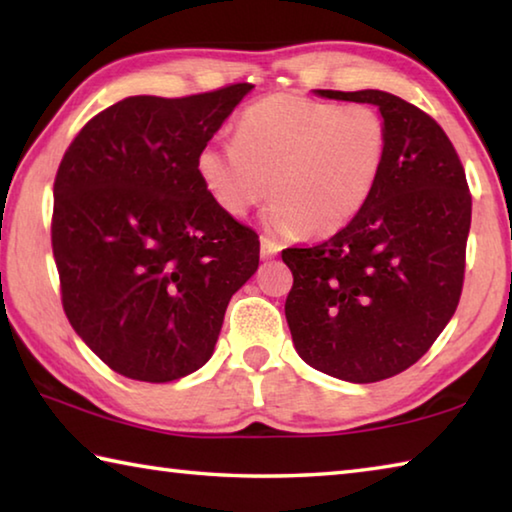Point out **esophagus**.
Segmentation results:
<instances>
[{"label":"esophagus","mask_w":512,"mask_h":512,"mask_svg":"<svg viewBox=\"0 0 512 512\" xmlns=\"http://www.w3.org/2000/svg\"><path fill=\"white\" fill-rule=\"evenodd\" d=\"M259 246H262V257H264V259L277 255V250H280V246H277L271 237H262V239H259Z\"/></svg>","instance_id":"esophagus-1"}]
</instances>
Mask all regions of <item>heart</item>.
<instances>
[{"label":"heart","instance_id":"heart-1","mask_svg":"<svg viewBox=\"0 0 512 512\" xmlns=\"http://www.w3.org/2000/svg\"><path fill=\"white\" fill-rule=\"evenodd\" d=\"M391 133L368 103L277 92L241 112L235 142H207L196 173L212 201L246 216L275 198L266 225L282 237H329L357 219L384 176Z\"/></svg>","mask_w":512,"mask_h":512}]
</instances>
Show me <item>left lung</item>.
I'll return each mask as SVG.
<instances>
[{
    "instance_id": "left-lung-1",
    "label": "left lung",
    "mask_w": 512,
    "mask_h": 512,
    "mask_svg": "<svg viewBox=\"0 0 512 512\" xmlns=\"http://www.w3.org/2000/svg\"><path fill=\"white\" fill-rule=\"evenodd\" d=\"M372 103L391 149L372 201L348 228L284 248L293 287L284 305L311 368L354 384L400 375L427 352L461 300L472 194L438 121L381 90H316Z\"/></svg>"
}]
</instances>
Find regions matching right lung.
I'll return each mask as SVG.
<instances>
[{
    "label": "right lung",
    "instance_id": "obj_1",
    "mask_svg": "<svg viewBox=\"0 0 512 512\" xmlns=\"http://www.w3.org/2000/svg\"><path fill=\"white\" fill-rule=\"evenodd\" d=\"M250 83L128 97L74 137L54 180L51 248L65 316L119 375L167 384L205 366L259 237L205 192L196 155Z\"/></svg>",
    "mask_w": 512,
    "mask_h": 512
}]
</instances>
